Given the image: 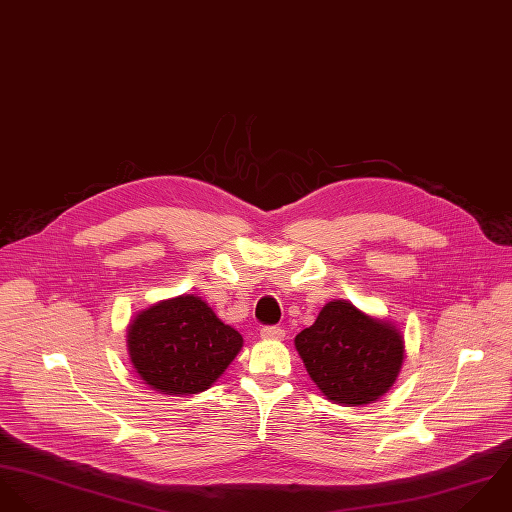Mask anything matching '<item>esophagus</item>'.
Returning a JSON list of instances; mask_svg holds the SVG:
<instances>
[{"label":"esophagus","mask_w":512,"mask_h":512,"mask_svg":"<svg viewBox=\"0 0 512 512\" xmlns=\"http://www.w3.org/2000/svg\"><path fill=\"white\" fill-rule=\"evenodd\" d=\"M261 338H265V340H283L285 330L281 326H263L261 328Z\"/></svg>","instance_id":"obj_1"}]
</instances>
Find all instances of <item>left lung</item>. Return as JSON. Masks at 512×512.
<instances>
[{
	"label": "left lung",
	"mask_w": 512,
	"mask_h": 512,
	"mask_svg": "<svg viewBox=\"0 0 512 512\" xmlns=\"http://www.w3.org/2000/svg\"><path fill=\"white\" fill-rule=\"evenodd\" d=\"M295 346L310 380L340 406H364L382 398L404 362V336L388 320L372 318L348 301L322 307Z\"/></svg>",
	"instance_id": "8db88e82"
}]
</instances>
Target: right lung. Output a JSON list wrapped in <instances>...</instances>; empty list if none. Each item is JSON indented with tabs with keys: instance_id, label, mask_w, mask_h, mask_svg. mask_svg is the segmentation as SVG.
I'll return each mask as SVG.
<instances>
[{
	"instance_id": "add662e5",
	"label": "right lung",
	"mask_w": 512,
	"mask_h": 512,
	"mask_svg": "<svg viewBox=\"0 0 512 512\" xmlns=\"http://www.w3.org/2000/svg\"><path fill=\"white\" fill-rule=\"evenodd\" d=\"M126 344L144 384L160 394L188 396L204 392L225 372L243 336L200 297L182 295L138 312Z\"/></svg>"
}]
</instances>
